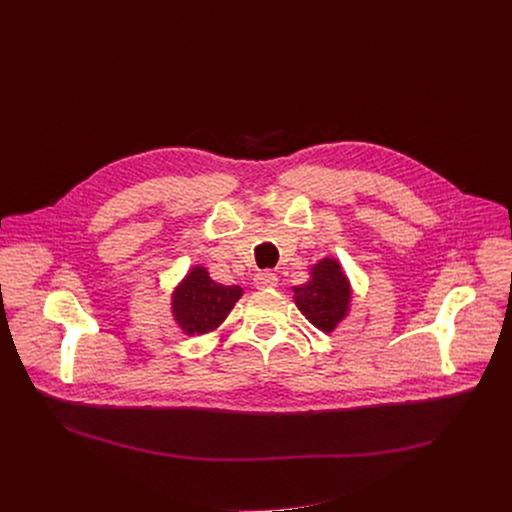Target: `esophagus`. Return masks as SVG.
Returning a JSON list of instances; mask_svg holds the SVG:
<instances>
[{
	"instance_id": "1",
	"label": "esophagus",
	"mask_w": 512,
	"mask_h": 512,
	"mask_svg": "<svg viewBox=\"0 0 512 512\" xmlns=\"http://www.w3.org/2000/svg\"><path fill=\"white\" fill-rule=\"evenodd\" d=\"M253 285H255L257 289H273V287H277V277H275V273H271V271H259V273L253 277Z\"/></svg>"
}]
</instances>
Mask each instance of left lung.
I'll use <instances>...</instances> for the list:
<instances>
[{
    "label": "left lung",
    "mask_w": 512,
    "mask_h": 512,
    "mask_svg": "<svg viewBox=\"0 0 512 512\" xmlns=\"http://www.w3.org/2000/svg\"><path fill=\"white\" fill-rule=\"evenodd\" d=\"M294 302L318 330L334 332L350 314L352 285L334 257H324L310 267V279L294 287Z\"/></svg>",
    "instance_id": "obj_1"
}]
</instances>
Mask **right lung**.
<instances>
[{"label":"right lung","mask_w":512,"mask_h":512,"mask_svg":"<svg viewBox=\"0 0 512 512\" xmlns=\"http://www.w3.org/2000/svg\"><path fill=\"white\" fill-rule=\"evenodd\" d=\"M243 294L241 285L216 283L206 267L192 265L172 291V318L186 336L214 332Z\"/></svg>","instance_id":"add662e5"}]
</instances>
